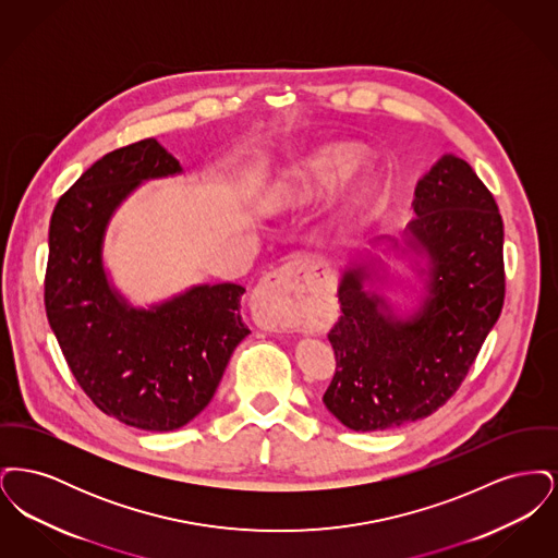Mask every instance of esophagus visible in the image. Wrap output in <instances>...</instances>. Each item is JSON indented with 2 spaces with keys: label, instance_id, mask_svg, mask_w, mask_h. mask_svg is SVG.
<instances>
[{
  "label": "esophagus",
  "instance_id": "34e87169",
  "mask_svg": "<svg viewBox=\"0 0 558 558\" xmlns=\"http://www.w3.org/2000/svg\"><path fill=\"white\" fill-rule=\"evenodd\" d=\"M318 267L307 259H294L264 278L251 292V314L259 328L269 332H289L294 328L292 307L303 294H312L319 284Z\"/></svg>",
  "mask_w": 558,
  "mask_h": 558
}]
</instances>
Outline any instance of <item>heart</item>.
<instances>
[{
	"label": "heart",
	"instance_id": "1",
	"mask_svg": "<svg viewBox=\"0 0 558 558\" xmlns=\"http://www.w3.org/2000/svg\"><path fill=\"white\" fill-rule=\"evenodd\" d=\"M364 150L349 142L324 144L307 153L301 159L292 160L267 184L259 203L267 213H287L303 207L326 192L335 190L362 165ZM376 184L371 175L360 178V182L349 192V207H364L374 196Z\"/></svg>",
	"mask_w": 558,
	"mask_h": 558
}]
</instances>
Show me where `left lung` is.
Masks as SVG:
<instances>
[{
	"instance_id": "8db88e82",
	"label": "left lung",
	"mask_w": 558,
	"mask_h": 558,
	"mask_svg": "<svg viewBox=\"0 0 558 558\" xmlns=\"http://www.w3.org/2000/svg\"><path fill=\"white\" fill-rule=\"evenodd\" d=\"M405 236H378L339 276L343 316L330 330L328 412L353 430L398 428L456 393L505 305V226L466 160L444 155L418 180ZM420 291L384 294L388 262Z\"/></svg>"
}]
</instances>
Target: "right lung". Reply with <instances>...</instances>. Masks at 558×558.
I'll list each match as a JSON object with an SVG mask.
<instances>
[{
  "label": "right lung",
  "mask_w": 558,
  "mask_h": 558,
  "mask_svg": "<svg viewBox=\"0 0 558 558\" xmlns=\"http://www.w3.org/2000/svg\"><path fill=\"white\" fill-rule=\"evenodd\" d=\"M184 167L155 137L96 160L50 221L46 312L66 364L105 414L142 430H175L211 401L240 341L244 287L192 284L146 307L114 284L105 257L114 213L150 180Z\"/></svg>",
  "instance_id": "add662e5"
}]
</instances>
